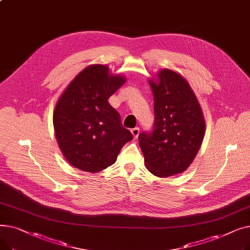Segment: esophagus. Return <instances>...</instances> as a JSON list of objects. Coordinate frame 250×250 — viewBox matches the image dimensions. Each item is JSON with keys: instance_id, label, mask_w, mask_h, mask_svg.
<instances>
[{"instance_id": "esophagus-1", "label": "esophagus", "mask_w": 250, "mask_h": 250, "mask_svg": "<svg viewBox=\"0 0 250 250\" xmlns=\"http://www.w3.org/2000/svg\"><path fill=\"white\" fill-rule=\"evenodd\" d=\"M130 132H132V135H133L134 139H137L139 134H140V128L139 127H134V128L130 129Z\"/></svg>"}]
</instances>
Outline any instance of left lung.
Here are the masks:
<instances>
[{
  "instance_id": "1",
  "label": "left lung",
  "mask_w": 250,
  "mask_h": 250,
  "mask_svg": "<svg viewBox=\"0 0 250 250\" xmlns=\"http://www.w3.org/2000/svg\"><path fill=\"white\" fill-rule=\"evenodd\" d=\"M159 82L150 81L154 95V124L142 132L139 144L149 171L167 177L187 170L199 152L205 135L200 104L179 74L164 69Z\"/></svg>"
}]
</instances>
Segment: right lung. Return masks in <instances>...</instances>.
<instances>
[{
    "label": "right lung",
    "mask_w": 250,
    "mask_h": 250,
    "mask_svg": "<svg viewBox=\"0 0 250 250\" xmlns=\"http://www.w3.org/2000/svg\"><path fill=\"white\" fill-rule=\"evenodd\" d=\"M125 82L103 64L89 65L77 75L60 97L54 113L59 146L68 162L87 172L112 165L133 135L108 102Z\"/></svg>",
    "instance_id": "add662e5"
}]
</instances>
